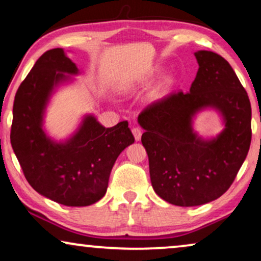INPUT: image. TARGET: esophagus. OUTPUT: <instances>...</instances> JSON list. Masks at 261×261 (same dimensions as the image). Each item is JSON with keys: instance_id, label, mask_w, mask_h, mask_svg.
I'll use <instances>...</instances> for the list:
<instances>
[{"instance_id": "1", "label": "esophagus", "mask_w": 261, "mask_h": 261, "mask_svg": "<svg viewBox=\"0 0 261 261\" xmlns=\"http://www.w3.org/2000/svg\"><path fill=\"white\" fill-rule=\"evenodd\" d=\"M132 133H133L135 140H137V141L140 140V139H141V135H142V132H141L140 128H138V127L133 128V129H132Z\"/></svg>"}]
</instances>
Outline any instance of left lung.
Listing matches in <instances>:
<instances>
[{
	"mask_svg": "<svg viewBox=\"0 0 261 261\" xmlns=\"http://www.w3.org/2000/svg\"><path fill=\"white\" fill-rule=\"evenodd\" d=\"M198 71L190 91L174 92L145 108L138 117L145 129L155 194L173 205L205 204L222 196L237 177L252 139L248 95L223 57L195 52ZM212 106L223 114L226 128L213 141L192 130V117Z\"/></svg>",
	"mask_w": 261,
	"mask_h": 261,
	"instance_id": "8db88e82",
	"label": "left lung"
}]
</instances>
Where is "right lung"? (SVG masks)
<instances>
[{
  "label": "right lung",
  "instance_id": "obj_1",
  "mask_svg": "<svg viewBox=\"0 0 261 261\" xmlns=\"http://www.w3.org/2000/svg\"><path fill=\"white\" fill-rule=\"evenodd\" d=\"M64 73L78 69L63 48L46 51L17 89L10 142L28 183L39 194L67 206L94 204L105 196L114 163L134 142L127 121L106 128L88 115L66 142H55L42 130L49 95Z\"/></svg>",
  "mask_w": 261,
  "mask_h": 261
}]
</instances>
